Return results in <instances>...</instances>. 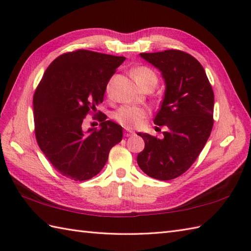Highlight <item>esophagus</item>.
Here are the masks:
<instances>
[{
    "instance_id": "1",
    "label": "esophagus",
    "mask_w": 251,
    "mask_h": 251,
    "mask_svg": "<svg viewBox=\"0 0 251 251\" xmlns=\"http://www.w3.org/2000/svg\"><path fill=\"white\" fill-rule=\"evenodd\" d=\"M124 135L126 137H130V136H135V131H132L131 129L129 128H125V131H124Z\"/></svg>"
}]
</instances>
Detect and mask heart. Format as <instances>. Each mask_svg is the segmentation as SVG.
<instances>
[{"mask_svg":"<svg viewBox=\"0 0 251 251\" xmlns=\"http://www.w3.org/2000/svg\"><path fill=\"white\" fill-rule=\"evenodd\" d=\"M134 77L140 87L149 82L157 83L155 72L148 67L137 68L134 71ZM106 92H109V87L106 88ZM147 114V110L145 108H141V106L123 105L116 110L113 114V119L122 126L126 127V128H137L142 124Z\"/></svg>","mask_w":251,"mask_h":251,"instance_id":"obj_1","label":"heart"}]
</instances>
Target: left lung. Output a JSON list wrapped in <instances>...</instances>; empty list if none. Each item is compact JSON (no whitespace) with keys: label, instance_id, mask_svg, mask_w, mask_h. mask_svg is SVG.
<instances>
[{"label":"left lung","instance_id":"left-lung-1","mask_svg":"<svg viewBox=\"0 0 251 251\" xmlns=\"http://www.w3.org/2000/svg\"><path fill=\"white\" fill-rule=\"evenodd\" d=\"M140 56L162 72L166 84L154 124L166 126L164 137L138 132L145 149L137 163L145 174L172 180L188 170L204 149L214 126L215 96L206 72L193 56L168 50Z\"/></svg>","mask_w":251,"mask_h":251}]
</instances>
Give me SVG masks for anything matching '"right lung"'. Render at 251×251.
<instances>
[{"mask_svg":"<svg viewBox=\"0 0 251 251\" xmlns=\"http://www.w3.org/2000/svg\"><path fill=\"white\" fill-rule=\"evenodd\" d=\"M125 57L86 50L66 52L46 69L33 96L35 138L62 176L85 181L98 175L123 128L100 113V129L83 130V121L103 101L106 85Z\"/></svg>","mask_w":251,"mask_h":251,"instance_id":"right-lung-1","label":"right lung"}]
</instances>
